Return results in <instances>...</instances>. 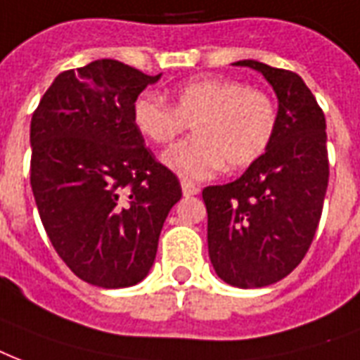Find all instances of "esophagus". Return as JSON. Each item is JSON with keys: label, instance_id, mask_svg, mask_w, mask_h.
Instances as JSON below:
<instances>
[{"label": "esophagus", "instance_id": "esophagus-1", "mask_svg": "<svg viewBox=\"0 0 360 360\" xmlns=\"http://www.w3.org/2000/svg\"><path fill=\"white\" fill-rule=\"evenodd\" d=\"M182 191L186 197H193V195H197L200 191V188L197 186V184L189 182V180H182Z\"/></svg>", "mask_w": 360, "mask_h": 360}]
</instances>
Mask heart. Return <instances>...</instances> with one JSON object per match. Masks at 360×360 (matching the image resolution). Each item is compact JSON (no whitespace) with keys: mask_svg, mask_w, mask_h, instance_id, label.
<instances>
[{"mask_svg":"<svg viewBox=\"0 0 360 360\" xmlns=\"http://www.w3.org/2000/svg\"><path fill=\"white\" fill-rule=\"evenodd\" d=\"M131 122L146 141L165 146L191 125L193 139L167 150L163 161L188 180H202L227 163L246 169L269 150L278 127V107L266 90L225 77L186 82L172 105L144 91L131 105Z\"/></svg>","mask_w":360,"mask_h":360,"instance_id":"obj_1","label":"heart"}]
</instances>
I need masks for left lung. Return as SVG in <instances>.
Instances as JSON below:
<instances>
[{
	"mask_svg": "<svg viewBox=\"0 0 360 360\" xmlns=\"http://www.w3.org/2000/svg\"><path fill=\"white\" fill-rule=\"evenodd\" d=\"M274 88L280 108L269 150L238 180L202 189L208 253L216 274L242 289L293 272L321 219L328 186L327 124L299 75L242 60Z\"/></svg>",
	"mask_w": 360,
	"mask_h": 360,
	"instance_id": "8db88e82",
	"label": "left lung"
}]
</instances>
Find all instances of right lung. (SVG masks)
Listing matches in <instances>:
<instances>
[{"instance_id":"add662e5","label":"right lung","mask_w":360,"mask_h":360,"mask_svg":"<svg viewBox=\"0 0 360 360\" xmlns=\"http://www.w3.org/2000/svg\"><path fill=\"white\" fill-rule=\"evenodd\" d=\"M160 79L116 60L56 77L32 116L30 180L52 246L75 276L105 289L135 285L154 263L161 227L182 197L131 122Z\"/></svg>"}]
</instances>
